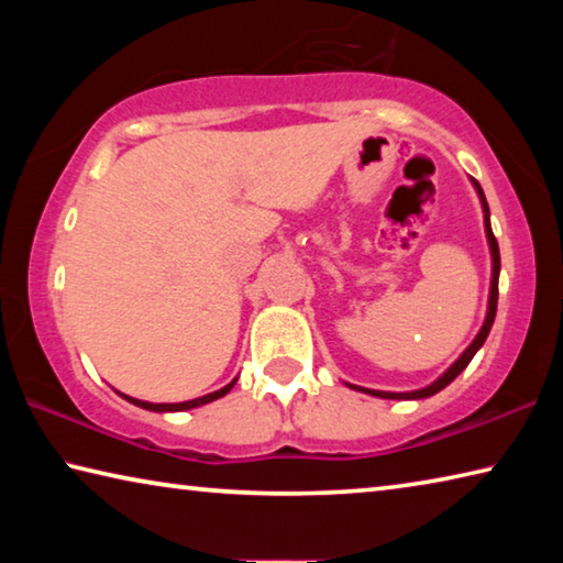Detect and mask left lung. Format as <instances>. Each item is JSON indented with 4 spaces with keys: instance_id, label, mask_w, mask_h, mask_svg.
<instances>
[{
    "instance_id": "1",
    "label": "left lung",
    "mask_w": 563,
    "mask_h": 563,
    "mask_svg": "<svg viewBox=\"0 0 563 563\" xmlns=\"http://www.w3.org/2000/svg\"><path fill=\"white\" fill-rule=\"evenodd\" d=\"M472 186L476 190V196H479V203H482V211H484V233H487V243H489V253H492V285H489V305H487V318L482 322V330L476 332V338L470 342V347H466L460 357H456L450 367L444 369V373L434 379L432 385H427L422 389H412V393H383V389H367V387H357V385H347L352 389H357V393H365V395H373V397H383V399H424V397H432L444 389L446 385L452 383V379L462 373V369L470 365L472 357L476 355V350L484 345V340H487L489 330L494 325V316H497V300H499V271H501V261H499V243L497 238L492 233V223H489V206H487V198H484V190L482 186L476 184L472 178Z\"/></svg>"
}]
</instances>
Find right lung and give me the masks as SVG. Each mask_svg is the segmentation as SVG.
I'll return each instance as SVG.
<instances>
[{"label":"right lung","mask_w":563,"mask_h":563,"mask_svg":"<svg viewBox=\"0 0 563 563\" xmlns=\"http://www.w3.org/2000/svg\"><path fill=\"white\" fill-rule=\"evenodd\" d=\"M238 379V377H235ZM235 379L233 383H228L225 387H221V389H216V393H211V395H203V397H196V399H188V402H158V405H154V402H144V399H136V397H129V395H121L123 399H129L131 405H136V407H141V409H148V412H184V409H194V407H201V405H208V402H213V399H218V397H223V395H228L233 389V385H235Z\"/></svg>","instance_id":"1"}]
</instances>
